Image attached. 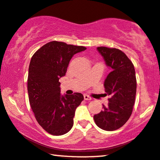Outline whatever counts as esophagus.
I'll return each mask as SVG.
<instances>
[{"mask_svg":"<svg viewBox=\"0 0 160 160\" xmlns=\"http://www.w3.org/2000/svg\"><path fill=\"white\" fill-rule=\"evenodd\" d=\"M83 98H84L85 100H91V99H92V97H89V96H88L87 94L83 95Z\"/></svg>","mask_w":160,"mask_h":160,"instance_id":"obj_1","label":"esophagus"}]
</instances>
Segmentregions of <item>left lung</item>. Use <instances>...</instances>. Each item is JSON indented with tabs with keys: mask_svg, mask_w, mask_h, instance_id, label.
I'll list each match as a JSON object with an SVG mask.
<instances>
[{
	"mask_svg": "<svg viewBox=\"0 0 160 160\" xmlns=\"http://www.w3.org/2000/svg\"><path fill=\"white\" fill-rule=\"evenodd\" d=\"M97 51L106 64L112 68L104 81L107 106L95 114L94 119L99 128L114 131L122 127L131 116L137 92V79L133 63L119 49L100 46Z\"/></svg>",
	"mask_w": 160,
	"mask_h": 160,
	"instance_id": "8db88e82",
	"label": "left lung"
}]
</instances>
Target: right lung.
Returning a JSON list of instances; mask_svg holds the SVG:
<instances>
[{
    "label": "right lung",
    "mask_w": 160,
    "mask_h": 160,
    "mask_svg": "<svg viewBox=\"0 0 160 160\" xmlns=\"http://www.w3.org/2000/svg\"><path fill=\"white\" fill-rule=\"evenodd\" d=\"M86 49L53 41L32 56L27 82L29 102L36 121L49 134L59 136L72 128L75 111L83 96L61 95L59 78L65 76L73 56Z\"/></svg>",
    "instance_id": "1"
}]
</instances>
